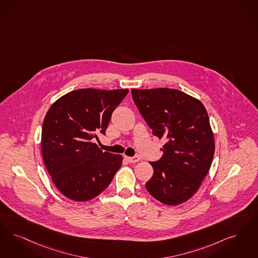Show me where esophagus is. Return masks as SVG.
Returning a JSON list of instances; mask_svg holds the SVG:
<instances>
[{
  "label": "esophagus",
  "mask_w": 258,
  "mask_h": 258,
  "mask_svg": "<svg viewBox=\"0 0 258 258\" xmlns=\"http://www.w3.org/2000/svg\"><path fill=\"white\" fill-rule=\"evenodd\" d=\"M125 160L130 163H135V162H138L140 160V157L139 156H133V157L125 156Z\"/></svg>",
  "instance_id": "1"
}]
</instances>
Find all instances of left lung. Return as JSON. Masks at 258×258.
Returning <instances> with one entry per match:
<instances>
[{
  "label": "left lung",
  "mask_w": 258,
  "mask_h": 258,
  "mask_svg": "<svg viewBox=\"0 0 258 258\" xmlns=\"http://www.w3.org/2000/svg\"><path fill=\"white\" fill-rule=\"evenodd\" d=\"M132 95L153 134L166 141L162 157L150 162L154 175L146 189L162 204L180 205L196 193L212 163L215 143L206 109L176 89H133Z\"/></svg>",
  "instance_id": "obj_1"
}]
</instances>
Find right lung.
<instances>
[{"instance_id":"add662e5","label":"right lung","mask_w":258,"mask_h":258,"mask_svg":"<svg viewBox=\"0 0 258 258\" xmlns=\"http://www.w3.org/2000/svg\"><path fill=\"white\" fill-rule=\"evenodd\" d=\"M127 89H79L52 103L42 125V155L52 182L76 202L100 195L122 165L114 155L93 143L105 134L111 114Z\"/></svg>"}]
</instances>
